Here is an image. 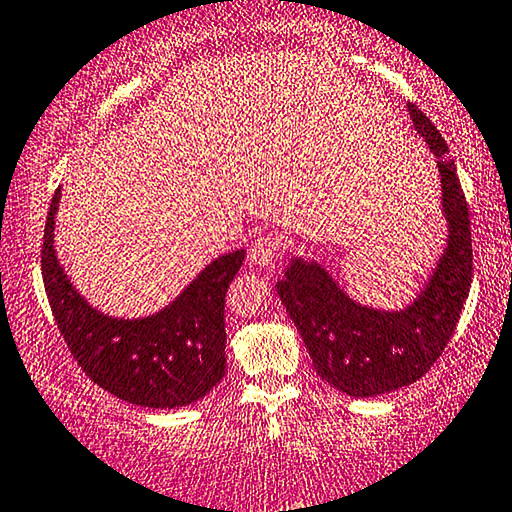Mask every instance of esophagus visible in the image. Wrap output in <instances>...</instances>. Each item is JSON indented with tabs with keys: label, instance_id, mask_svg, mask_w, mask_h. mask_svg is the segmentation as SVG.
Here are the masks:
<instances>
[{
	"label": "esophagus",
	"instance_id": "34e87169",
	"mask_svg": "<svg viewBox=\"0 0 512 512\" xmlns=\"http://www.w3.org/2000/svg\"><path fill=\"white\" fill-rule=\"evenodd\" d=\"M283 247V240L281 235L277 233H267V235H261L254 245L249 247V261L258 265V267H270L274 258H277V254Z\"/></svg>",
	"mask_w": 512,
	"mask_h": 512
}]
</instances>
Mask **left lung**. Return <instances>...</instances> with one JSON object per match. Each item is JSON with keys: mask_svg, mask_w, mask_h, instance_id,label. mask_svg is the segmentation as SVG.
<instances>
[{"mask_svg": "<svg viewBox=\"0 0 512 512\" xmlns=\"http://www.w3.org/2000/svg\"><path fill=\"white\" fill-rule=\"evenodd\" d=\"M410 119L442 174L448 240L426 290L405 311H377L350 300L318 263L295 258L277 293L302 334L316 373L355 398L407 387L430 371L451 341L474 277L469 203L439 130L416 105Z\"/></svg>", "mask_w": 512, "mask_h": 512, "instance_id": "left-lung-1", "label": "left lung"}]
</instances>
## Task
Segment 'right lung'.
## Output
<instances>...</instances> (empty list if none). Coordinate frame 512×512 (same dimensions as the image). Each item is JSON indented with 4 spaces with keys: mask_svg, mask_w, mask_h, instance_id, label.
Instances as JSON below:
<instances>
[{
    "mask_svg": "<svg viewBox=\"0 0 512 512\" xmlns=\"http://www.w3.org/2000/svg\"><path fill=\"white\" fill-rule=\"evenodd\" d=\"M47 210L41 272L52 316L82 371L116 398L153 410H174L206 396L226 368L224 302L245 249L212 261L167 309L139 320L109 318L86 304L54 254V215Z\"/></svg>",
    "mask_w": 512,
    "mask_h": 512,
    "instance_id": "add662e5",
    "label": "right lung"
}]
</instances>
